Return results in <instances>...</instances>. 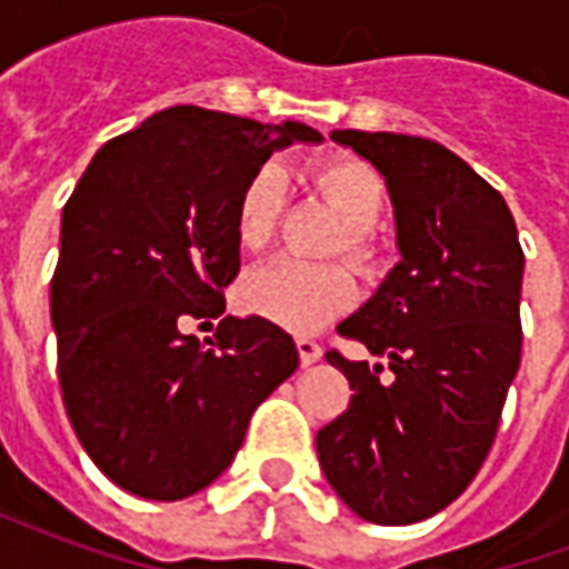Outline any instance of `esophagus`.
I'll list each match as a JSON object with an SVG mask.
<instances>
[{
  "label": "esophagus",
  "mask_w": 569,
  "mask_h": 569,
  "mask_svg": "<svg viewBox=\"0 0 569 569\" xmlns=\"http://www.w3.org/2000/svg\"><path fill=\"white\" fill-rule=\"evenodd\" d=\"M298 359H301V366H313L317 359L322 357V347L317 341H310V338H298Z\"/></svg>",
  "instance_id": "esophagus-1"
}]
</instances>
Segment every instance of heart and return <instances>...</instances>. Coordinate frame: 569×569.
Listing matches in <instances>:
<instances>
[{"instance_id": "obj_1", "label": "heart", "mask_w": 569, "mask_h": 569, "mask_svg": "<svg viewBox=\"0 0 569 569\" xmlns=\"http://www.w3.org/2000/svg\"><path fill=\"white\" fill-rule=\"evenodd\" d=\"M310 188L341 219V234L332 252H345L362 273H375L383 264V249L371 228L387 207V182L371 163L338 154L310 163ZM286 212V179L277 167H259L249 176L234 203V240L247 252L271 247ZM357 301L353 273L345 264H301L280 259L252 271L240 286V305L289 332H317Z\"/></svg>"}]
</instances>
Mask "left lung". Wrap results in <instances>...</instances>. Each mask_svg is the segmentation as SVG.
Masks as SVG:
<instances>
[{"mask_svg":"<svg viewBox=\"0 0 569 569\" xmlns=\"http://www.w3.org/2000/svg\"><path fill=\"white\" fill-rule=\"evenodd\" d=\"M390 188L402 261L338 326L383 366L326 359L350 406L317 432L335 493L366 521L415 525L453 502L497 439L521 366L525 252L506 200L441 142L335 130Z\"/></svg>","mask_w":569,"mask_h":569,"instance_id":"8db88e82","label":"left lung"}]
</instances>
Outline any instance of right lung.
<instances>
[{"mask_svg": "<svg viewBox=\"0 0 569 569\" xmlns=\"http://www.w3.org/2000/svg\"><path fill=\"white\" fill-rule=\"evenodd\" d=\"M200 106L163 109L93 154L60 222L57 378L81 448L118 488L182 500L224 472L252 411L298 369L292 335L224 317L240 271L234 203L273 149L320 142Z\"/></svg>", "mask_w": 569, "mask_h": 569, "instance_id": "add662e5", "label": "right lung"}]
</instances>
